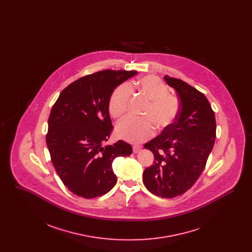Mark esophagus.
Listing matches in <instances>:
<instances>
[{"mask_svg": "<svg viewBox=\"0 0 252 252\" xmlns=\"http://www.w3.org/2000/svg\"><path fill=\"white\" fill-rule=\"evenodd\" d=\"M142 149V146L140 145H133V153H138Z\"/></svg>", "mask_w": 252, "mask_h": 252, "instance_id": "obj_1", "label": "esophagus"}]
</instances>
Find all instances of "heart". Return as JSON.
I'll use <instances>...</instances> for the list:
<instances>
[{
    "label": "heart",
    "mask_w": 252,
    "mask_h": 252,
    "mask_svg": "<svg viewBox=\"0 0 252 252\" xmlns=\"http://www.w3.org/2000/svg\"><path fill=\"white\" fill-rule=\"evenodd\" d=\"M142 95L149 101L144 108L143 119L127 117L116 126V135L125 141L135 144L143 143L155 132L172 126L180 114V104L176 96L169 94V89L158 77L147 75L138 81ZM131 87L126 83L118 86L109 98L108 111L113 118H121L128 108Z\"/></svg>",
    "instance_id": "obj_1"
}]
</instances>
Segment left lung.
Returning a JSON list of instances; mask_svg holds the SVG:
<instances>
[{
    "instance_id": "8db88e82",
    "label": "left lung",
    "mask_w": 252,
    "mask_h": 252,
    "mask_svg": "<svg viewBox=\"0 0 252 252\" xmlns=\"http://www.w3.org/2000/svg\"><path fill=\"white\" fill-rule=\"evenodd\" d=\"M177 92L180 114L167 129L144 144L154 154V163L144 169L149 192L173 198L187 192L203 172L216 141L215 112L202 93L186 82L164 76Z\"/></svg>"
}]
</instances>
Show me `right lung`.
Segmentation results:
<instances>
[{"mask_svg":"<svg viewBox=\"0 0 252 252\" xmlns=\"http://www.w3.org/2000/svg\"><path fill=\"white\" fill-rule=\"evenodd\" d=\"M136 71L105 70L86 75L65 88L53 106L46 144L60 180L74 194L94 198L116 184L112 161L129 156L131 145L118 141L103 146L112 131L108 112L115 88Z\"/></svg>","mask_w":252,"mask_h":252,"instance_id":"obj_1","label":"right lung"}]
</instances>
